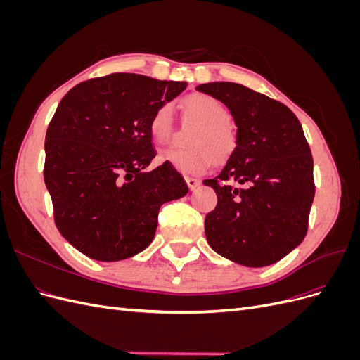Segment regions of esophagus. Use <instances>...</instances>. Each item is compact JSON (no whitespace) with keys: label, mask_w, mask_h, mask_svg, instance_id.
Wrapping results in <instances>:
<instances>
[{"label":"esophagus","mask_w":360,"mask_h":360,"mask_svg":"<svg viewBox=\"0 0 360 360\" xmlns=\"http://www.w3.org/2000/svg\"><path fill=\"white\" fill-rule=\"evenodd\" d=\"M184 181H186V184H188V188H189L191 191H193V189H197V188L200 186V180H198V179H192V177H184Z\"/></svg>","instance_id":"1"}]
</instances>
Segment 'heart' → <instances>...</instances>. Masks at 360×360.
I'll return each instance as SVG.
<instances>
[{"instance_id":"obj_1","label":"heart","mask_w":360,"mask_h":360,"mask_svg":"<svg viewBox=\"0 0 360 360\" xmlns=\"http://www.w3.org/2000/svg\"><path fill=\"white\" fill-rule=\"evenodd\" d=\"M183 112L198 123L189 136V147L163 148L159 160L171 163L181 174L204 172L212 160L222 163L230 159L237 148V130L230 122V110L216 97L193 93L181 102ZM150 134L158 143H165L174 132V112L169 103L160 105L148 123Z\"/></svg>"}]
</instances>
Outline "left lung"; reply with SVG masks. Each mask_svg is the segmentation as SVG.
Wrapping results in <instances>:
<instances>
[{
  "label": "left lung",
  "instance_id": "8db88e82",
  "mask_svg": "<svg viewBox=\"0 0 360 360\" xmlns=\"http://www.w3.org/2000/svg\"><path fill=\"white\" fill-rule=\"evenodd\" d=\"M197 90L226 105L237 126V148L219 176L204 180L217 195L205 216L207 242L248 267L276 263L308 233L314 163L302 124L288 106L236 82Z\"/></svg>",
  "mask_w": 360,
  "mask_h": 360
}]
</instances>
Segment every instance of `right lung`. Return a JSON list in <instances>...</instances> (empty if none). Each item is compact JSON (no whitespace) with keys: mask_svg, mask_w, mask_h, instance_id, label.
<instances>
[{"mask_svg":"<svg viewBox=\"0 0 360 360\" xmlns=\"http://www.w3.org/2000/svg\"><path fill=\"white\" fill-rule=\"evenodd\" d=\"M186 82L111 73L63 97L46 130L45 177L61 236L97 261H118L153 240L163 202L188 193L171 163L156 156L148 129L160 105Z\"/></svg>","mask_w":360,"mask_h":360,"instance_id":"right-lung-1","label":"right lung"}]
</instances>
